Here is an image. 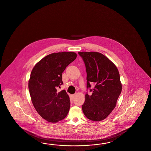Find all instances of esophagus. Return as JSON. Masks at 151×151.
I'll return each instance as SVG.
<instances>
[{
  "mask_svg": "<svg viewBox=\"0 0 151 151\" xmlns=\"http://www.w3.org/2000/svg\"><path fill=\"white\" fill-rule=\"evenodd\" d=\"M71 98H73L75 96V94H73V95H71Z\"/></svg>",
  "mask_w": 151,
  "mask_h": 151,
  "instance_id": "1",
  "label": "esophagus"
}]
</instances>
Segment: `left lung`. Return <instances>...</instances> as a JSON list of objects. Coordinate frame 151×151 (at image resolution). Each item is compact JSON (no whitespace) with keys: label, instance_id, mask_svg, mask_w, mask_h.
<instances>
[{"label":"left lung","instance_id":"left-lung-1","mask_svg":"<svg viewBox=\"0 0 151 151\" xmlns=\"http://www.w3.org/2000/svg\"><path fill=\"white\" fill-rule=\"evenodd\" d=\"M86 66L87 88L90 83L95 85L90 89L93 93L85 95L82 105L83 114L88 119L99 122L105 119L116 106L122 92L119 73L114 63L108 57L97 52H80Z\"/></svg>","mask_w":151,"mask_h":151}]
</instances>
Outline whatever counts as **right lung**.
Segmentation results:
<instances>
[{"label": "right lung", "instance_id": "1", "mask_svg": "<svg viewBox=\"0 0 151 151\" xmlns=\"http://www.w3.org/2000/svg\"><path fill=\"white\" fill-rule=\"evenodd\" d=\"M76 57L75 52L53 53L43 57L32 70L28 88L32 104L49 122L62 120L68 113L69 96L65 90L57 93L56 88L63 84L62 73Z\"/></svg>", "mask_w": 151, "mask_h": 151}]
</instances>
